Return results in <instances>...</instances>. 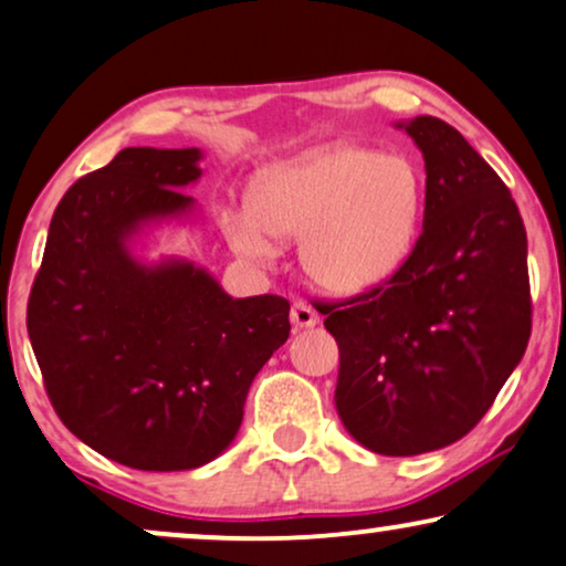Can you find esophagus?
Returning <instances> with one entry per match:
<instances>
[{
  "mask_svg": "<svg viewBox=\"0 0 566 566\" xmlns=\"http://www.w3.org/2000/svg\"><path fill=\"white\" fill-rule=\"evenodd\" d=\"M290 318H292V326H295V328H313L315 323H318V313H315L313 305H307V303H303V300H297V303H292Z\"/></svg>",
  "mask_w": 566,
  "mask_h": 566,
  "instance_id": "obj_1",
  "label": "esophagus"
}]
</instances>
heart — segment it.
Instances as JSON below:
<instances>
[{
  "label": "heart",
  "mask_w": 566,
  "mask_h": 566,
  "mask_svg": "<svg viewBox=\"0 0 566 566\" xmlns=\"http://www.w3.org/2000/svg\"><path fill=\"white\" fill-rule=\"evenodd\" d=\"M424 180L406 155L326 145L271 165L253 180L248 213L228 240L248 261L274 259L276 240H300L307 276L323 290H370L401 266L417 240Z\"/></svg>",
  "instance_id": "b5f03b06"
}]
</instances>
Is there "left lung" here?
<instances>
[{"instance_id": "8db88e82", "label": "left lung", "mask_w": 566, "mask_h": 566, "mask_svg": "<svg viewBox=\"0 0 566 566\" xmlns=\"http://www.w3.org/2000/svg\"><path fill=\"white\" fill-rule=\"evenodd\" d=\"M403 126L424 155V224L373 290L315 303L338 344L336 409L380 455L461 440L492 409L531 338L528 238L510 188L434 116Z\"/></svg>"}]
</instances>
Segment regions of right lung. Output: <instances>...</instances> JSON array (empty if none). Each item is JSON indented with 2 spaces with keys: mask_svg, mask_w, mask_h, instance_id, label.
<instances>
[{
  "mask_svg": "<svg viewBox=\"0 0 566 566\" xmlns=\"http://www.w3.org/2000/svg\"><path fill=\"white\" fill-rule=\"evenodd\" d=\"M201 153L126 147L62 196L28 300L49 401L74 437L139 471L199 469L243 421L248 388L290 338L279 295L232 300L188 261L145 266L126 240L186 214Z\"/></svg>",
  "mask_w": 566,
  "mask_h": 566,
  "instance_id": "add662e5",
  "label": "right lung"
}]
</instances>
